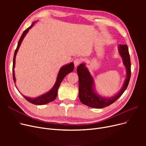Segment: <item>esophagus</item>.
Listing matches in <instances>:
<instances>
[{"instance_id": "obj_1", "label": "esophagus", "mask_w": 146, "mask_h": 146, "mask_svg": "<svg viewBox=\"0 0 146 146\" xmlns=\"http://www.w3.org/2000/svg\"><path fill=\"white\" fill-rule=\"evenodd\" d=\"M81 62H82V60L80 58H77L74 59V66L76 67V66H79L81 63Z\"/></svg>"}]
</instances>
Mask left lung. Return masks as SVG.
<instances>
[{
    "mask_svg": "<svg viewBox=\"0 0 146 146\" xmlns=\"http://www.w3.org/2000/svg\"><path fill=\"white\" fill-rule=\"evenodd\" d=\"M119 52L123 59V63L126 67L127 76L125 82L118 93L111 98L102 97L95 92L94 81L85 64H80L77 68L79 76V97L80 102L94 108H103L108 106L122 95L126 90L131 78V61L128 48L127 45H119Z\"/></svg>",
    "mask_w": 146,
    "mask_h": 146,
    "instance_id": "1",
    "label": "left lung"
}]
</instances>
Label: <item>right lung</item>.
Returning <instances> with one entry per match:
<instances>
[{
  "label": "right lung",
  "mask_w": 146,
  "mask_h": 146,
  "mask_svg": "<svg viewBox=\"0 0 146 146\" xmlns=\"http://www.w3.org/2000/svg\"><path fill=\"white\" fill-rule=\"evenodd\" d=\"M35 22L33 23L32 25H31L29 28H28L27 29H25L24 33H22L20 39L18 41V45L17 47L15 50V54H14V56H13V67H12V72H13V81L14 83H15V73H14V68H15V57H16V55L18 51V49L20 47V45L21 44V42L24 39V38L25 37V36L26 35V34H27V33L28 32V31L29 29L31 28L33 25H34ZM74 70V63L73 62L70 63V64L65 65L64 66H63L60 68V70L58 73V76L57 78V80L56 82V83L54 84V85L52 87V88L48 92L40 96H38L37 98H28L27 96H25L23 95L26 100H27L28 102H31V104H33L34 105H44V104H47L49 102H51L55 100V99L57 97V91H58V89L60 85V83H61V82L63 81V79L64 78L65 76L68 74L70 73V72H73Z\"/></svg>",
  "instance_id": "add662e5"
}]
</instances>
